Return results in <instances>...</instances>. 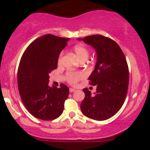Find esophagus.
Segmentation results:
<instances>
[{"label": "esophagus", "instance_id": "esophagus-1", "mask_svg": "<svg viewBox=\"0 0 150 150\" xmlns=\"http://www.w3.org/2000/svg\"><path fill=\"white\" fill-rule=\"evenodd\" d=\"M69 91H70V92H71V93H72V92H74V91H76V89H74V88H70V89H69Z\"/></svg>", "mask_w": 150, "mask_h": 150}]
</instances>
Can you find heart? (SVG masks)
I'll return each instance as SVG.
<instances>
[{
  "instance_id": "obj_1",
  "label": "heart",
  "mask_w": 150,
  "mask_h": 150,
  "mask_svg": "<svg viewBox=\"0 0 150 150\" xmlns=\"http://www.w3.org/2000/svg\"><path fill=\"white\" fill-rule=\"evenodd\" d=\"M74 52L75 55L79 61H86L88 59L89 52L88 49L83 45H76L74 47ZM63 56V52H61L59 58V63H61ZM86 76L83 71H69L66 74V79L70 84L75 85L81 79H84Z\"/></svg>"
}]
</instances>
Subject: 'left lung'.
<instances>
[{"mask_svg": "<svg viewBox=\"0 0 150 150\" xmlns=\"http://www.w3.org/2000/svg\"><path fill=\"white\" fill-rule=\"evenodd\" d=\"M78 40L92 46L97 53L95 70L88 77L97 91L91 95L88 88L83 89L82 112L92 120H106L121 109L126 98L129 83L126 59L120 46L109 38L91 35Z\"/></svg>", "mask_w": 150, "mask_h": 150, "instance_id": "8db88e82", "label": "left lung"}]
</instances>
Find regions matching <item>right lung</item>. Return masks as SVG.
Wrapping results in <instances>:
<instances>
[{
    "mask_svg": "<svg viewBox=\"0 0 150 150\" xmlns=\"http://www.w3.org/2000/svg\"><path fill=\"white\" fill-rule=\"evenodd\" d=\"M69 38L46 34L30 43L21 58L17 73L18 88L30 114L42 120L61 116L69 95L68 87L49 86V74L57 68L59 54Z\"/></svg>",
    "mask_w": 150,
    "mask_h": 150,
    "instance_id": "right-lung-1",
    "label": "right lung"
}]
</instances>
